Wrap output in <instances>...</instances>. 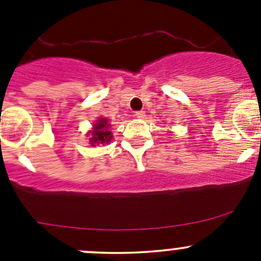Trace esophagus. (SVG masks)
I'll return each instance as SVG.
<instances>
[{
  "instance_id": "1",
  "label": "esophagus",
  "mask_w": 261,
  "mask_h": 261,
  "mask_svg": "<svg viewBox=\"0 0 261 261\" xmlns=\"http://www.w3.org/2000/svg\"><path fill=\"white\" fill-rule=\"evenodd\" d=\"M135 116L138 118H140V120H143V118L145 117V112H144V111H138V112H135Z\"/></svg>"
}]
</instances>
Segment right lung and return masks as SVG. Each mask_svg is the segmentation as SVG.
Here are the masks:
<instances>
[{
    "instance_id": "obj_1",
    "label": "right lung",
    "mask_w": 261,
    "mask_h": 261,
    "mask_svg": "<svg viewBox=\"0 0 261 261\" xmlns=\"http://www.w3.org/2000/svg\"><path fill=\"white\" fill-rule=\"evenodd\" d=\"M89 134H91L89 143L92 144V146H94L96 144H109L112 139L109 120L105 117H101L99 120H97V122L94 123L93 128H92V131Z\"/></svg>"
}]
</instances>
